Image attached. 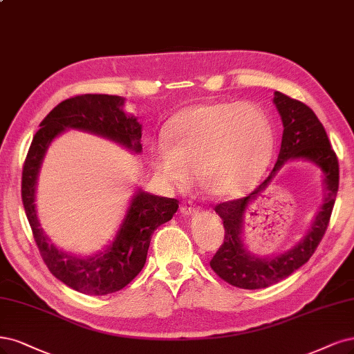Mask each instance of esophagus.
<instances>
[{
    "label": "esophagus",
    "mask_w": 354,
    "mask_h": 354,
    "mask_svg": "<svg viewBox=\"0 0 354 354\" xmlns=\"http://www.w3.org/2000/svg\"><path fill=\"white\" fill-rule=\"evenodd\" d=\"M180 211L185 214V215H194L198 212V208H194V206L190 202H183L180 206Z\"/></svg>",
    "instance_id": "obj_1"
}]
</instances>
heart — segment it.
<instances>
[{"label": "heart", "mask_w": 354, "mask_h": 354, "mask_svg": "<svg viewBox=\"0 0 354 354\" xmlns=\"http://www.w3.org/2000/svg\"><path fill=\"white\" fill-rule=\"evenodd\" d=\"M165 140L151 148L153 171L164 187L185 189L199 171L203 186L216 196H237L268 165L274 130L258 106L215 102L181 109L168 123Z\"/></svg>", "instance_id": "obj_1"}]
</instances>
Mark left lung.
Segmentation results:
<instances>
[{
    "instance_id": "1",
    "label": "left lung",
    "mask_w": 354,
    "mask_h": 354,
    "mask_svg": "<svg viewBox=\"0 0 354 354\" xmlns=\"http://www.w3.org/2000/svg\"><path fill=\"white\" fill-rule=\"evenodd\" d=\"M274 104L281 115L284 131L281 148L272 171L248 196L215 206V212L223 218L225 234L224 243L214 254L209 265L225 283L245 290L265 288L277 284L310 259L330 224L338 192V158L318 117L306 104L290 98L281 92H275ZM290 157H304L313 160L323 169L327 187L324 205L308 236L297 247L271 260L254 259L242 245V216L248 202L257 196Z\"/></svg>"
}]
</instances>
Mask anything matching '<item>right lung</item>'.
<instances>
[{"instance_id": "1", "label": "right lung", "mask_w": 354, "mask_h": 354, "mask_svg": "<svg viewBox=\"0 0 354 354\" xmlns=\"http://www.w3.org/2000/svg\"><path fill=\"white\" fill-rule=\"evenodd\" d=\"M123 104L121 96L102 93L76 95L59 102L41 121L23 164L21 201L42 261L61 283L91 296L115 293L136 278L146 262L153 231L173 218L178 201L139 192L113 245L93 258L80 259L58 250L39 228L33 203L36 177L48 145L66 129L92 131L140 152L142 126L135 117L123 113Z\"/></svg>"}]
</instances>
